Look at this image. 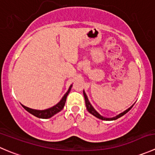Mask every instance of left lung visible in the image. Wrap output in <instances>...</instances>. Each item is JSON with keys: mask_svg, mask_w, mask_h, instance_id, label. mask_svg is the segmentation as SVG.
<instances>
[{"mask_svg": "<svg viewBox=\"0 0 155 155\" xmlns=\"http://www.w3.org/2000/svg\"><path fill=\"white\" fill-rule=\"evenodd\" d=\"M83 94H84V97H85V105H86V108H87V110H88V112H89L91 114H92L93 116H94L95 117L98 118V119H100V120H107V121L115 120H117V119H118V118L121 117L122 116H124V114H127L128 111H130V110L131 109V108L133 107V105H134V104H133L131 107H129L128 109L126 110H124V112L120 113V114H118V115L116 116V117H103V116L101 115V114H99V113L97 112V111L96 110L94 109V107H93V106L91 104V103H90L89 101H88V97H87L86 94H85V91H84V90H83Z\"/></svg>", "mask_w": 155, "mask_h": 155, "instance_id": "8db88e82", "label": "left lung"}]
</instances>
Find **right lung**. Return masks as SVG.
<instances>
[{
  "label": "right lung",
  "mask_w": 155,
  "mask_h": 155,
  "mask_svg": "<svg viewBox=\"0 0 155 155\" xmlns=\"http://www.w3.org/2000/svg\"><path fill=\"white\" fill-rule=\"evenodd\" d=\"M72 86H73V84L70 86L68 91L66 92V94L63 96V97L61 98V100L57 104L54 106L51 107L50 108H48L45 110H35V109H31V108L28 107H25L24 105L22 104V106L23 107L24 109L26 110L28 113H30L31 114L34 115L35 117L38 118H41V119H48V118H51V117H53L54 115H55L56 114L59 113L60 111H61L64 108V105H65L66 100H67V95L70 93V90H71Z\"/></svg>",
  "instance_id": "add662e5"
}]
</instances>
